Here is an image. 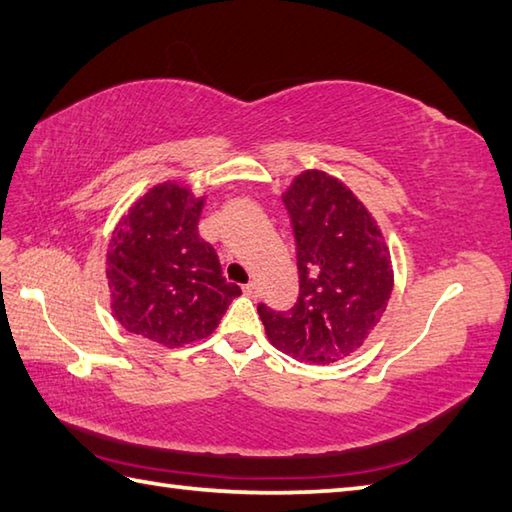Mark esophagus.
I'll return each instance as SVG.
<instances>
[{
	"label": "esophagus",
	"mask_w": 512,
	"mask_h": 512,
	"mask_svg": "<svg viewBox=\"0 0 512 512\" xmlns=\"http://www.w3.org/2000/svg\"><path fill=\"white\" fill-rule=\"evenodd\" d=\"M242 290H244L246 297H253V299H255V297L259 295V288H257L255 281H250V284H246Z\"/></svg>",
	"instance_id": "esophagus-1"
}]
</instances>
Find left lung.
<instances>
[{"label":"left lung","mask_w":512,"mask_h":512,"mask_svg":"<svg viewBox=\"0 0 512 512\" xmlns=\"http://www.w3.org/2000/svg\"><path fill=\"white\" fill-rule=\"evenodd\" d=\"M297 242L299 299L288 312L259 303L268 341L303 363L361 350L394 288L389 248L365 204L341 180L301 171L284 193Z\"/></svg>","instance_id":"8db88e82"}]
</instances>
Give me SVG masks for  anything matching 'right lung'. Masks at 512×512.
I'll return each instance as SVG.
<instances>
[{"label": "right lung", "mask_w": 512, "mask_h": 512, "mask_svg": "<svg viewBox=\"0 0 512 512\" xmlns=\"http://www.w3.org/2000/svg\"><path fill=\"white\" fill-rule=\"evenodd\" d=\"M202 206L204 195L167 180L116 224L105 277L114 317L127 332L162 347L195 343L213 334L228 303L242 295L198 233Z\"/></svg>", "instance_id": "add662e5"}]
</instances>
